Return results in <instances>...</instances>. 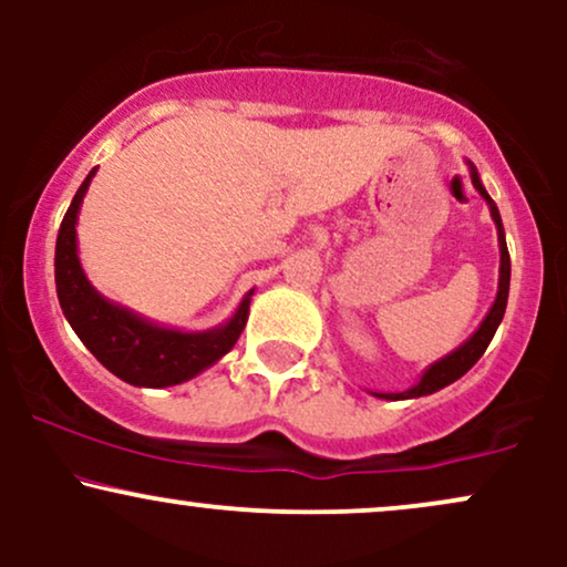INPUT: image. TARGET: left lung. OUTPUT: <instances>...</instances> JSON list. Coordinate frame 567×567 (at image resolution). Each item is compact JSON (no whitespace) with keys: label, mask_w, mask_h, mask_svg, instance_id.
<instances>
[{"label":"left lung","mask_w":567,"mask_h":567,"mask_svg":"<svg viewBox=\"0 0 567 567\" xmlns=\"http://www.w3.org/2000/svg\"><path fill=\"white\" fill-rule=\"evenodd\" d=\"M470 175H472V184L474 188L480 192V197L487 202V207H491V216L496 220V229H498V250H501V269H498V292H496V301H493L491 311H487V317L480 324L477 330H474L470 341L461 343L458 349L451 351L447 357H442V360L434 362V365H429L424 370V375H421V381L415 383V386H410L408 392H396V394H381V392H373L375 396H381V400H413V396H426V394H434L440 392V389H445L447 383L458 381L461 375L470 370L474 362L480 360V357L485 354L487 343L493 341V336H496L501 320H504V311H506V298H509V275H512V264H509V250H506V237H504V224H501V216H498V207L496 202L491 199V194L485 192L483 181H480L477 175V167L470 162Z\"/></svg>","instance_id":"left-lung-1"}]
</instances>
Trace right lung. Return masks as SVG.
Here are the masks:
<instances>
[{
    "label": "right lung",
    "instance_id": "obj_1",
    "mask_svg": "<svg viewBox=\"0 0 567 567\" xmlns=\"http://www.w3.org/2000/svg\"><path fill=\"white\" fill-rule=\"evenodd\" d=\"M95 167L90 171L82 186L76 188L55 243V288L63 315L80 341L93 351L103 368L112 370L116 379L133 386H175L216 365L226 351H231L239 333L245 330L247 311H250L252 290L237 306L234 317L226 324L202 333L162 328L125 306L109 301L84 277L80 256H76V216Z\"/></svg>",
    "mask_w": 567,
    "mask_h": 567
}]
</instances>
